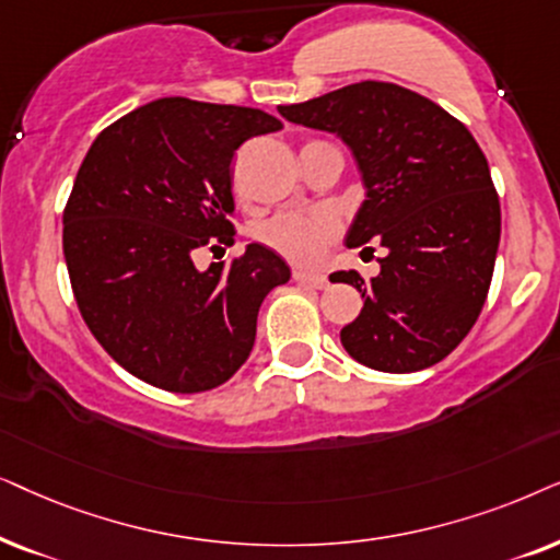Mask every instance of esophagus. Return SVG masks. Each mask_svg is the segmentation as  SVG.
I'll return each mask as SVG.
<instances>
[{"label":"esophagus","mask_w":560,"mask_h":560,"mask_svg":"<svg viewBox=\"0 0 560 560\" xmlns=\"http://www.w3.org/2000/svg\"><path fill=\"white\" fill-rule=\"evenodd\" d=\"M294 281L302 287L310 289H325L330 281H327L325 273H307V271H294Z\"/></svg>","instance_id":"34e87169"}]
</instances>
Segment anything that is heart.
<instances>
[{
  "label": "heart",
  "instance_id": "heart-1",
  "mask_svg": "<svg viewBox=\"0 0 560 560\" xmlns=\"http://www.w3.org/2000/svg\"><path fill=\"white\" fill-rule=\"evenodd\" d=\"M253 235L289 264L312 266L330 248L338 235V222L327 212H279L256 225Z\"/></svg>",
  "mask_w": 560,
  "mask_h": 560
}]
</instances>
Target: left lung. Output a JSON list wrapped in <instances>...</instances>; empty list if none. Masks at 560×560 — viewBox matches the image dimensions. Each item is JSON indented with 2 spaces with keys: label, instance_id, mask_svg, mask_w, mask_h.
Segmentation results:
<instances>
[{
  "label": "left lung",
  "instance_id": "8db88e82",
  "mask_svg": "<svg viewBox=\"0 0 560 560\" xmlns=\"http://www.w3.org/2000/svg\"><path fill=\"white\" fill-rule=\"evenodd\" d=\"M279 112L335 132L353 151L366 199L346 245L386 248L371 281L330 273L363 300L340 330L342 348L386 374L435 366L479 319L494 273L502 212L487 155L460 119L389 81H361Z\"/></svg>",
  "mask_w": 560,
  "mask_h": 560
}]
</instances>
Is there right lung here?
<instances>
[{
    "instance_id": "1",
    "label": "right lung",
    "mask_w": 560,
    "mask_h": 560,
    "mask_svg": "<svg viewBox=\"0 0 560 560\" xmlns=\"http://www.w3.org/2000/svg\"><path fill=\"white\" fill-rule=\"evenodd\" d=\"M281 128L253 107L166 96L89 148L63 210V256L86 327L140 382L210 392L248 361L260 302L292 271L258 243L207 271L194 256L235 243L230 163Z\"/></svg>"
}]
</instances>
